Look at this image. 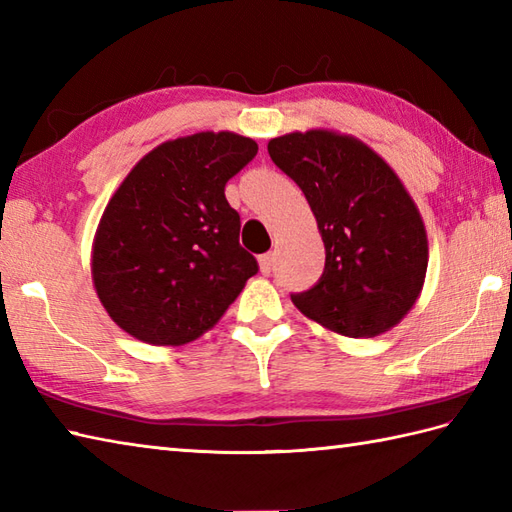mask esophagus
<instances>
[{
	"label": "esophagus",
	"instance_id": "obj_1",
	"mask_svg": "<svg viewBox=\"0 0 512 512\" xmlns=\"http://www.w3.org/2000/svg\"><path fill=\"white\" fill-rule=\"evenodd\" d=\"M275 266V255L273 253H266L259 257V270H262V275H270V270Z\"/></svg>",
	"mask_w": 512,
	"mask_h": 512
}]
</instances>
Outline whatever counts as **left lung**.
<instances>
[{
    "mask_svg": "<svg viewBox=\"0 0 512 512\" xmlns=\"http://www.w3.org/2000/svg\"><path fill=\"white\" fill-rule=\"evenodd\" d=\"M268 154L306 195L325 244L321 279L292 303L352 339L394 328L420 297L429 262L420 211L394 169L328 129L273 138Z\"/></svg>",
    "mask_w": 512,
    "mask_h": 512,
    "instance_id": "left-lung-1",
    "label": "left lung"
}]
</instances>
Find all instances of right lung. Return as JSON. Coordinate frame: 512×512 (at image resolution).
Segmentation results:
<instances>
[{
  "label": "right lung",
  "instance_id": "right-lung-1",
  "mask_svg": "<svg viewBox=\"0 0 512 512\" xmlns=\"http://www.w3.org/2000/svg\"><path fill=\"white\" fill-rule=\"evenodd\" d=\"M255 154L253 138L200 132L158 145L127 173L92 246L96 295L118 328L184 345L222 319L259 270L224 195Z\"/></svg>",
  "mask_w": 512,
  "mask_h": 512
}]
</instances>
